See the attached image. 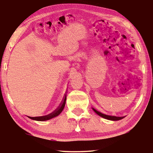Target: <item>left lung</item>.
Wrapping results in <instances>:
<instances>
[{
  "instance_id": "1",
  "label": "left lung",
  "mask_w": 153,
  "mask_h": 153,
  "mask_svg": "<svg viewBox=\"0 0 153 153\" xmlns=\"http://www.w3.org/2000/svg\"><path fill=\"white\" fill-rule=\"evenodd\" d=\"M92 109L94 110V112L98 114V115L100 116V117H102L103 118L105 119H107V120H112V121H117V120H121V119L124 118L125 117H115V116H111V115H105V114H103L102 113L99 112V111H97L96 109H94V108H92Z\"/></svg>"
}]
</instances>
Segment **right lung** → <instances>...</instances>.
Listing matches in <instances>:
<instances>
[{"label":"right lung","instance_id":"add662e5","mask_svg":"<svg viewBox=\"0 0 153 153\" xmlns=\"http://www.w3.org/2000/svg\"><path fill=\"white\" fill-rule=\"evenodd\" d=\"M65 101H66V96H65V98H64L63 102L61 103V105L59 106L57 109L55 110L53 113L49 114V115H48L42 116V117H28L30 118L31 120H36V121H46V120H51V119H52V118H53V117H56V116H58L59 114H60L62 112V111L63 110V108L65 107Z\"/></svg>","mask_w":153,"mask_h":153}]
</instances>
